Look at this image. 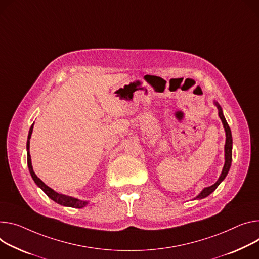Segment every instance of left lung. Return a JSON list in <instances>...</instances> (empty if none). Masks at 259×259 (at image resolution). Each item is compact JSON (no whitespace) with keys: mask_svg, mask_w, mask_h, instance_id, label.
Here are the masks:
<instances>
[{"mask_svg":"<svg viewBox=\"0 0 259 259\" xmlns=\"http://www.w3.org/2000/svg\"><path fill=\"white\" fill-rule=\"evenodd\" d=\"M215 105L217 106L218 108V113H219V116L220 119L222 121V124H223V127H224V130H225V134H226V140H225V147H224V152H225V163H224V166H223V169H222V172L218 179V181L214 184L211 185L209 187H206L204 188V189L194 198V199H202L206 196H208L211 192L216 190V188L220 185V183L225 179V177L227 176L228 171H229V168H230V165H231V160H232V136H231V131H230V128L225 120V117L223 115V111H222V108L221 106L219 105L218 102H214Z\"/></svg>","mask_w":259,"mask_h":259,"instance_id":"left-lung-1","label":"left lung"}]
</instances>
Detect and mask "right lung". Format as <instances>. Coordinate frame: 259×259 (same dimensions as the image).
Returning <instances> with one entry per match:
<instances>
[{"label":"right lung","instance_id":"add662e5","mask_svg":"<svg viewBox=\"0 0 259 259\" xmlns=\"http://www.w3.org/2000/svg\"><path fill=\"white\" fill-rule=\"evenodd\" d=\"M33 127L34 124L31 126L30 131H29V135H28V140H27V152H28V167L30 170V174L34 180V182L36 183V185L41 188L43 190V192L48 195L51 199H53L54 201H56L57 203L61 204V205H65V206H70V207H75V208H81L83 206H85L88 204V201L85 200H80L77 199L75 197H71L68 195H64V194H60L58 192H56L55 190H53L52 188H50L48 185H45L34 172L33 170V166H32V162H31V155H30V138L33 132Z\"/></svg>","mask_w":259,"mask_h":259}]
</instances>
